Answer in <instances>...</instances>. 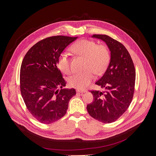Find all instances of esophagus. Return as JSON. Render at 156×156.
I'll list each match as a JSON object with an SVG mask.
<instances>
[{"label": "esophagus", "mask_w": 156, "mask_h": 156, "mask_svg": "<svg viewBox=\"0 0 156 156\" xmlns=\"http://www.w3.org/2000/svg\"><path fill=\"white\" fill-rule=\"evenodd\" d=\"M86 92H87L86 90H80V89L76 90V92H79V93H85Z\"/></svg>", "instance_id": "34e87169"}]
</instances>
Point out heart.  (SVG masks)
Wrapping results in <instances>:
<instances>
[{"instance_id": "1", "label": "heart", "mask_w": 156, "mask_h": 156, "mask_svg": "<svg viewBox=\"0 0 156 156\" xmlns=\"http://www.w3.org/2000/svg\"><path fill=\"white\" fill-rule=\"evenodd\" d=\"M72 50L86 57L85 71L77 72L68 78L69 85L78 89H83L91 83L96 75H101L108 68L110 61V52L105 45H97L93 40L83 39L74 44ZM57 65L60 70L68 74L71 71L68 54L62 52L59 56Z\"/></svg>"}]
</instances>
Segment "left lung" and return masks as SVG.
<instances>
[{
    "mask_svg": "<svg viewBox=\"0 0 156 156\" xmlns=\"http://www.w3.org/2000/svg\"><path fill=\"white\" fill-rule=\"evenodd\" d=\"M103 40L111 52V59L103 76L95 84L104 90H92L94 101L87 106L92 118L104 123L117 120L128 108L135 90V69L125 47L106 35H93Z\"/></svg>",
    "mask_w": 156,
    "mask_h": 156,
    "instance_id": "8db88e82",
    "label": "left lung"
}]
</instances>
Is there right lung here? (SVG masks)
<instances>
[{"label": "right lung", "mask_w": 156, "mask_h": 156, "mask_svg": "<svg viewBox=\"0 0 156 156\" xmlns=\"http://www.w3.org/2000/svg\"><path fill=\"white\" fill-rule=\"evenodd\" d=\"M77 38H46L31 47L23 60L21 94L29 112L42 123L51 124L62 118L76 95L74 88H62L66 82L57 64L61 53Z\"/></svg>", "instance_id": "right-lung-1"}]
</instances>
